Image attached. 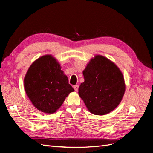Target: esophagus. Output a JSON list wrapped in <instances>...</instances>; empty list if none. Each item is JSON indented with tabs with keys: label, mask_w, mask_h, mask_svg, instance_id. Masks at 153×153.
<instances>
[{
	"label": "esophagus",
	"mask_w": 153,
	"mask_h": 153,
	"mask_svg": "<svg viewBox=\"0 0 153 153\" xmlns=\"http://www.w3.org/2000/svg\"><path fill=\"white\" fill-rule=\"evenodd\" d=\"M78 85H74L73 86V88H74V89H75V91H78Z\"/></svg>",
	"instance_id": "obj_1"
}]
</instances>
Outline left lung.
Returning a JSON list of instances; mask_svg holds the SVG:
<instances>
[{"instance_id":"1","label":"left lung","mask_w":153,"mask_h":153,"mask_svg":"<svg viewBox=\"0 0 153 153\" xmlns=\"http://www.w3.org/2000/svg\"><path fill=\"white\" fill-rule=\"evenodd\" d=\"M83 75L84 82L78 88V94L91 113L107 114L121 103L126 86L122 72L113 62L96 55L87 64Z\"/></svg>"}]
</instances>
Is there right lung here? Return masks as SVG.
Instances as JSON below:
<instances>
[{"instance_id": "add662e5", "label": "right lung", "mask_w": 153, "mask_h": 153, "mask_svg": "<svg viewBox=\"0 0 153 153\" xmlns=\"http://www.w3.org/2000/svg\"><path fill=\"white\" fill-rule=\"evenodd\" d=\"M60 64L51 55L38 59L31 64L24 78L25 92L35 107L53 114L74 91Z\"/></svg>"}]
</instances>
